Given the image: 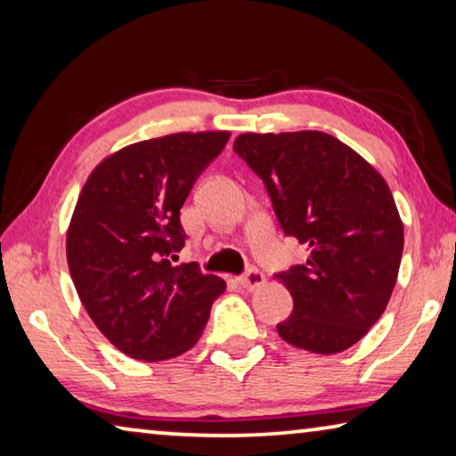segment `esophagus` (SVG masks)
Returning <instances> with one entry per match:
<instances>
[{"label": "esophagus", "instance_id": "esophagus-1", "mask_svg": "<svg viewBox=\"0 0 456 456\" xmlns=\"http://www.w3.org/2000/svg\"><path fill=\"white\" fill-rule=\"evenodd\" d=\"M237 281L245 289H257L265 283V275H264V272H259L257 267H251V269H247L241 277H237Z\"/></svg>", "mask_w": 456, "mask_h": 456}]
</instances>
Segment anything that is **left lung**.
I'll use <instances>...</instances> for the list:
<instances>
[{
	"label": "left lung",
	"mask_w": 456,
	"mask_h": 456,
	"mask_svg": "<svg viewBox=\"0 0 456 456\" xmlns=\"http://www.w3.org/2000/svg\"><path fill=\"white\" fill-rule=\"evenodd\" d=\"M233 151L264 181L283 233L310 249L305 264L273 275L293 297L277 334L314 354L348 350L396 285L404 229L388 184L356 151L318 130L245 133Z\"/></svg>",
	"instance_id": "left-lung-1"
}]
</instances>
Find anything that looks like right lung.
Listing matches in <instances>:
<instances>
[{"label":"right lung","instance_id":"obj_1","mask_svg":"<svg viewBox=\"0 0 456 456\" xmlns=\"http://www.w3.org/2000/svg\"><path fill=\"white\" fill-rule=\"evenodd\" d=\"M229 136L179 133L130 144L84 184L68 267L92 322L130 358L159 362L192 348L225 291L197 264L173 261L187 241L181 207Z\"/></svg>","mask_w":456,"mask_h":456}]
</instances>
